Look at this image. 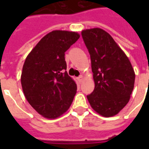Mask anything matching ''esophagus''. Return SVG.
I'll use <instances>...</instances> for the list:
<instances>
[{
    "label": "esophagus",
    "instance_id": "obj_1",
    "mask_svg": "<svg viewBox=\"0 0 149 149\" xmlns=\"http://www.w3.org/2000/svg\"><path fill=\"white\" fill-rule=\"evenodd\" d=\"M83 79H84V76L81 75L80 77H77V81H79V82H81V81H83Z\"/></svg>",
    "mask_w": 149,
    "mask_h": 149
}]
</instances>
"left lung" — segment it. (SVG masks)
<instances>
[{
    "mask_svg": "<svg viewBox=\"0 0 149 149\" xmlns=\"http://www.w3.org/2000/svg\"><path fill=\"white\" fill-rule=\"evenodd\" d=\"M91 57L95 88L87 96L93 109L104 117L118 114L128 103L135 72L125 52L100 28L81 32Z\"/></svg>",
    "mask_w": 149,
    "mask_h": 149,
    "instance_id": "8db88e82",
    "label": "left lung"
}]
</instances>
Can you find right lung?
<instances>
[{"label":"right lung","instance_id":"1","mask_svg":"<svg viewBox=\"0 0 149 149\" xmlns=\"http://www.w3.org/2000/svg\"><path fill=\"white\" fill-rule=\"evenodd\" d=\"M80 37L77 32L54 30L46 34L24 61L21 82L28 102L47 119L68 111L77 93V84L65 71V52Z\"/></svg>","mask_w":149,"mask_h":149}]
</instances>
